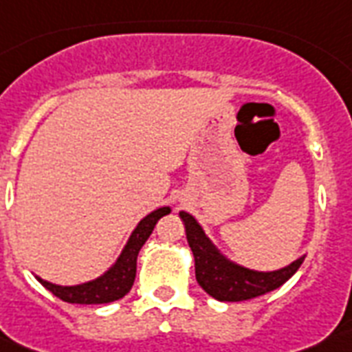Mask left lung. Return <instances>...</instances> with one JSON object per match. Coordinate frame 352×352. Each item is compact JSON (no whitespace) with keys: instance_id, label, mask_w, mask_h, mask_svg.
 <instances>
[{"instance_id":"1","label":"left lung","mask_w":352,"mask_h":352,"mask_svg":"<svg viewBox=\"0 0 352 352\" xmlns=\"http://www.w3.org/2000/svg\"><path fill=\"white\" fill-rule=\"evenodd\" d=\"M185 224L187 242L195 255L196 280L211 298L219 301H248L285 285L299 270L305 257L277 272H253L230 263L209 242L200 224L189 213H179Z\"/></svg>"}]
</instances>
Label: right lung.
<instances>
[{
    "mask_svg": "<svg viewBox=\"0 0 352 352\" xmlns=\"http://www.w3.org/2000/svg\"><path fill=\"white\" fill-rule=\"evenodd\" d=\"M170 213L168 207H162L156 209L154 213L141 220L135 228V231L130 236V241L122 250L121 257L117 258V263L106 272L102 277L78 287H58V285H51L47 280H43L38 277V280L42 283L43 287L47 288L49 292L54 294L56 298L65 301V303L75 305H100V303H111L117 299L124 298L135 279V264H138V253L146 242V239L151 236L154 226L157 224V220Z\"/></svg>",
    "mask_w": 352,
    "mask_h": 352,
    "instance_id": "obj_1",
    "label": "right lung"
}]
</instances>
